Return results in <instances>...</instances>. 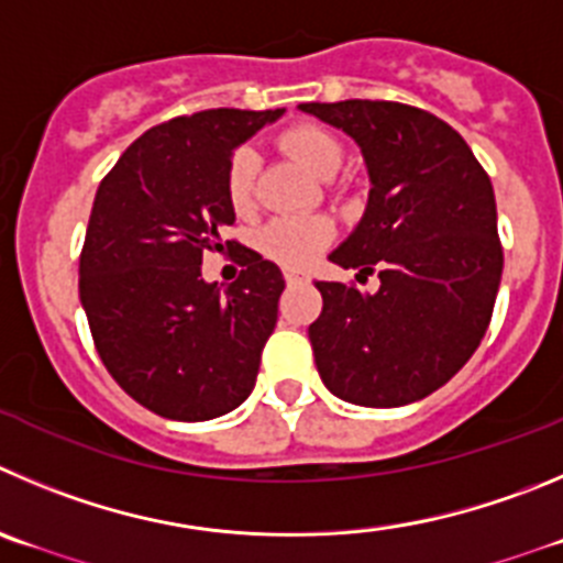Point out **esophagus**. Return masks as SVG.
<instances>
[{
	"label": "esophagus",
	"mask_w": 563,
	"mask_h": 563,
	"mask_svg": "<svg viewBox=\"0 0 563 563\" xmlns=\"http://www.w3.org/2000/svg\"><path fill=\"white\" fill-rule=\"evenodd\" d=\"M283 277H286V283H299V280H306V272L286 269V272H283Z\"/></svg>",
	"instance_id": "esophagus-1"
}]
</instances>
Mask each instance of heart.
<instances>
[{
    "label": "heart",
    "instance_id": "obj_1",
    "mask_svg": "<svg viewBox=\"0 0 563 563\" xmlns=\"http://www.w3.org/2000/svg\"><path fill=\"white\" fill-rule=\"evenodd\" d=\"M277 146L299 161L317 177H333L344 166V144L328 128L297 122L277 135ZM257 155L250 146H239L224 169V197L235 213H250L255 199ZM335 228L324 217H283L266 224L257 235V246L283 266H306L333 241Z\"/></svg>",
    "mask_w": 563,
    "mask_h": 563
}]
</instances>
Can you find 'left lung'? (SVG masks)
I'll use <instances>...</instances> for the list:
<instances>
[{"label":"left lung","mask_w":563,"mask_h":563,"mask_svg":"<svg viewBox=\"0 0 563 563\" xmlns=\"http://www.w3.org/2000/svg\"><path fill=\"white\" fill-rule=\"evenodd\" d=\"M299 108L364 150L369 205L330 261L380 277L377 294L317 283L322 313L308 335L319 375L355 406L422 400L472 358L492 322L503 275L492 180L470 144L422 108L388 99Z\"/></svg>","instance_id":"obj_1"}]
</instances>
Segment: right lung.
Wrapping results in <instances>:
<instances>
[{
    "instance_id": "1",
    "label": "right lung",
    "mask_w": 563,
    "mask_h": 563,
    "mask_svg": "<svg viewBox=\"0 0 563 563\" xmlns=\"http://www.w3.org/2000/svg\"><path fill=\"white\" fill-rule=\"evenodd\" d=\"M283 110L213 108L135 139L102 177L80 252V302L119 386L180 422L222 417L250 397L277 322L280 269L240 246L224 292L201 280V252L235 222L224 169L235 146Z\"/></svg>"
}]
</instances>
